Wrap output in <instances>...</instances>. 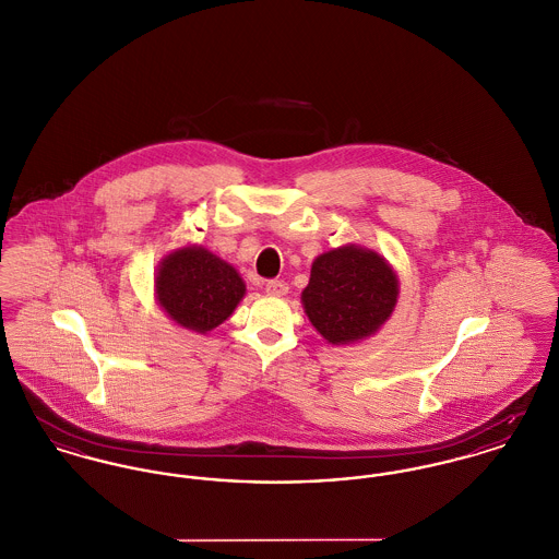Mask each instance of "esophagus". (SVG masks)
<instances>
[{
    "label": "esophagus",
    "mask_w": 559,
    "mask_h": 559,
    "mask_svg": "<svg viewBox=\"0 0 559 559\" xmlns=\"http://www.w3.org/2000/svg\"><path fill=\"white\" fill-rule=\"evenodd\" d=\"M266 295H271V297H284L286 293H288V284L284 282V280H271V282H266Z\"/></svg>",
    "instance_id": "obj_1"
}]
</instances>
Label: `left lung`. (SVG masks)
Segmentation results:
<instances>
[{"instance_id": "8db88e82", "label": "left lung", "mask_w": 559, "mask_h": 559, "mask_svg": "<svg viewBox=\"0 0 559 559\" xmlns=\"http://www.w3.org/2000/svg\"><path fill=\"white\" fill-rule=\"evenodd\" d=\"M397 293V277L384 258L346 246L313 260L305 313L324 340L350 344L389 320Z\"/></svg>"}]
</instances>
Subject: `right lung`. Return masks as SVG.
<instances>
[{"instance_id": "1", "label": "right lung", "mask_w": 559, "mask_h": 559, "mask_svg": "<svg viewBox=\"0 0 559 559\" xmlns=\"http://www.w3.org/2000/svg\"><path fill=\"white\" fill-rule=\"evenodd\" d=\"M155 290L177 324L206 333L233 313L246 295V284L217 255L203 248H183L162 262Z\"/></svg>"}]
</instances>
